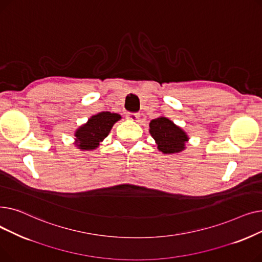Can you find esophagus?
Wrapping results in <instances>:
<instances>
[{"instance_id":"obj_1","label":"esophagus","mask_w":262,"mask_h":262,"mask_svg":"<svg viewBox=\"0 0 262 262\" xmlns=\"http://www.w3.org/2000/svg\"><path fill=\"white\" fill-rule=\"evenodd\" d=\"M126 118L130 121H137L139 119V114L138 113H127Z\"/></svg>"}]
</instances>
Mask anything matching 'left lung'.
Instances as JSON below:
<instances>
[{"label": "left lung", "instance_id": "1", "mask_svg": "<svg viewBox=\"0 0 262 262\" xmlns=\"http://www.w3.org/2000/svg\"><path fill=\"white\" fill-rule=\"evenodd\" d=\"M149 133L155 139L158 149L164 154L182 152L185 148V142L188 141L186 133L164 117L150 121Z\"/></svg>", "mask_w": 262, "mask_h": 262}]
</instances>
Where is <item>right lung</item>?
<instances>
[{"mask_svg":"<svg viewBox=\"0 0 262 262\" xmlns=\"http://www.w3.org/2000/svg\"><path fill=\"white\" fill-rule=\"evenodd\" d=\"M120 119V115L109 112L92 116L85 125L76 130V145L80 149H93L98 147L100 142L108 136L114 124Z\"/></svg>","mask_w":262,"mask_h":262,"instance_id":"add662e5","label":"right lung"}]
</instances>
